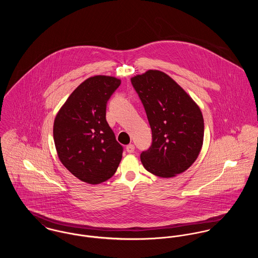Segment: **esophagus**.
<instances>
[{"label":"esophagus","instance_id":"esophagus-1","mask_svg":"<svg viewBox=\"0 0 258 258\" xmlns=\"http://www.w3.org/2000/svg\"><path fill=\"white\" fill-rule=\"evenodd\" d=\"M134 150H135V146L132 145V144H130V145H128V146L126 147V151H127L128 153H133Z\"/></svg>","mask_w":258,"mask_h":258}]
</instances>
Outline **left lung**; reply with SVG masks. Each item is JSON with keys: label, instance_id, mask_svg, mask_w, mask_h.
Returning <instances> with one entry per match:
<instances>
[{"label": "left lung", "instance_id": "8db88e82", "mask_svg": "<svg viewBox=\"0 0 258 258\" xmlns=\"http://www.w3.org/2000/svg\"><path fill=\"white\" fill-rule=\"evenodd\" d=\"M152 130V144L140 155L148 172L171 178L197 160L204 141V118L199 106L169 75L148 71L131 78Z\"/></svg>", "mask_w": 258, "mask_h": 258}]
</instances>
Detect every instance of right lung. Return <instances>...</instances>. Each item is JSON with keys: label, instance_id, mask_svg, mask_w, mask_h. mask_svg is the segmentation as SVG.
<instances>
[{"label": "right lung", "instance_id": "add662e5", "mask_svg": "<svg viewBox=\"0 0 258 258\" xmlns=\"http://www.w3.org/2000/svg\"><path fill=\"white\" fill-rule=\"evenodd\" d=\"M120 79L97 75L82 82L57 113L53 124L56 152L77 179L100 184L115 174L123 146L106 121V106Z\"/></svg>", "mask_w": 258, "mask_h": 258}]
</instances>
